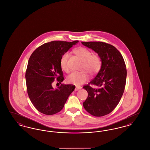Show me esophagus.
Returning a JSON list of instances; mask_svg holds the SVG:
<instances>
[{
    "mask_svg": "<svg viewBox=\"0 0 150 150\" xmlns=\"http://www.w3.org/2000/svg\"><path fill=\"white\" fill-rule=\"evenodd\" d=\"M81 88V87L80 86H76L75 89V91H78L79 89H80Z\"/></svg>",
    "mask_w": 150,
    "mask_h": 150,
    "instance_id": "34e87169",
    "label": "esophagus"
}]
</instances>
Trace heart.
Listing matches in <instances>:
<instances>
[{"instance_id":"heart-1","label":"heart","mask_w":150,"mask_h":150,"mask_svg":"<svg viewBox=\"0 0 150 150\" xmlns=\"http://www.w3.org/2000/svg\"><path fill=\"white\" fill-rule=\"evenodd\" d=\"M76 55L83 61V69H86L91 74H94L99 71L101 67L102 62L100 56L96 54H92V52L84 47H79L75 50ZM69 53L66 52L62 56L60 60L61 69L66 72L70 71L68 64ZM88 76L86 71H74L71 73L66 79L69 84L79 86L83 84L88 80Z\"/></svg>"}]
</instances>
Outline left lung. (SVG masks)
<instances>
[{
    "label": "left lung",
    "instance_id": "left-lung-1",
    "mask_svg": "<svg viewBox=\"0 0 150 150\" xmlns=\"http://www.w3.org/2000/svg\"><path fill=\"white\" fill-rule=\"evenodd\" d=\"M81 43L96 52L102 62L97 75L83 86L88 93L83 106L90 114L103 116L111 112L121 100L126 83V65L120 52L110 44Z\"/></svg>",
    "mask_w": 150,
    "mask_h": 150
}]
</instances>
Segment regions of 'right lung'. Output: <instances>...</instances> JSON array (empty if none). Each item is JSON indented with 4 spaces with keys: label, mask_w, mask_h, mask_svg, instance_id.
<instances>
[{
    "label": "right lung",
    "mask_w": 150,
    "mask_h": 150,
    "mask_svg": "<svg viewBox=\"0 0 150 150\" xmlns=\"http://www.w3.org/2000/svg\"><path fill=\"white\" fill-rule=\"evenodd\" d=\"M78 40L71 42L52 41L45 43L33 52L29 58L25 78L29 98L40 112L55 114L64 107L69 96L75 86L61 84L54 89L55 79L61 84L64 80L60 60Z\"/></svg>",
    "instance_id": "add662e5"
}]
</instances>
